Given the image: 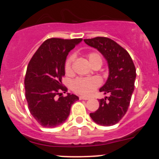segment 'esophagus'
Listing matches in <instances>:
<instances>
[{"label":"esophagus","instance_id":"esophagus-1","mask_svg":"<svg viewBox=\"0 0 159 159\" xmlns=\"http://www.w3.org/2000/svg\"><path fill=\"white\" fill-rule=\"evenodd\" d=\"M79 98L81 99V100H89V98H88V97H84V96H80Z\"/></svg>","mask_w":159,"mask_h":159}]
</instances>
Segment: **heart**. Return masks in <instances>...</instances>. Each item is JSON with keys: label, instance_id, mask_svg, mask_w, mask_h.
I'll return each instance as SVG.
<instances>
[{"label": "heart", "instance_id": "obj_1", "mask_svg": "<svg viewBox=\"0 0 159 159\" xmlns=\"http://www.w3.org/2000/svg\"><path fill=\"white\" fill-rule=\"evenodd\" d=\"M88 57L91 65H92L96 61L102 62V57L98 53H90L88 55ZM73 60V56H70L67 60L65 63L66 73H70L71 71V65ZM100 84L101 81L98 78H78L71 83V88L73 91L78 94L88 96L92 94L94 90L100 85Z\"/></svg>", "mask_w": 159, "mask_h": 159}]
</instances>
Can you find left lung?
<instances>
[{"mask_svg": "<svg viewBox=\"0 0 159 159\" xmlns=\"http://www.w3.org/2000/svg\"><path fill=\"white\" fill-rule=\"evenodd\" d=\"M84 41L103 55L109 71L106 82L99 89L109 96L99 99L98 109L90 113V116L98 125H114L124 117L129 108L134 89L135 67L128 51L110 38L97 37Z\"/></svg>", "mask_w": 159, "mask_h": 159, "instance_id": "8db88e82", "label": "left lung"}]
</instances>
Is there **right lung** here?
Masks as SVG:
<instances>
[{
  "mask_svg": "<svg viewBox=\"0 0 159 159\" xmlns=\"http://www.w3.org/2000/svg\"><path fill=\"white\" fill-rule=\"evenodd\" d=\"M82 41L81 38H50L39 47L30 59L25 78V97L34 119L44 128L63 124L70 115V107L79 98L66 92L62 84L68 53ZM60 97L57 98V95Z\"/></svg>",
  "mask_w": 159,
  "mask_h": 159,
  "instance_id": "obj_1",
  "label": "right lung"
}]
</instances>
